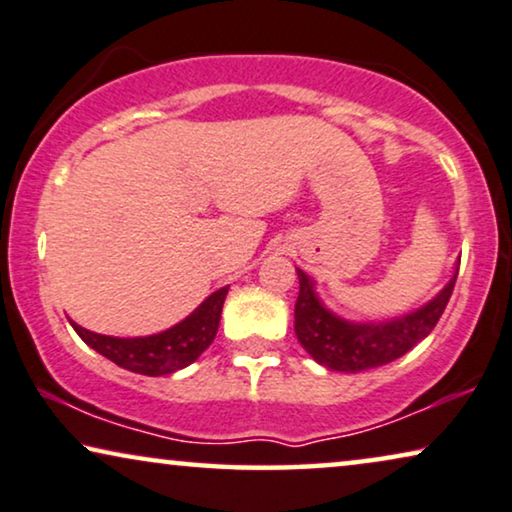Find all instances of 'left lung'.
I'll return each instance as SVG.
<instances>
[{"instance_id": "1", "label": "left lung", "mask_w": 512, "mask_h": 512, "mask_svg": "<svg viewBox=\"0 0 512 512\" xmlns=\"http://www.w3.org/2000/svg\"><path fill=\"white\" fill-rule=\"evenodd\" d=\"M456 274H459V260L454 264L452 278L442 285L438 295L421 304L419 309L384 320H349L327 309L316 290V281L297 269V342L318 365L335 372L356 374L393 363L431 335L452 297Z\"/></svg>"}]
</instances>
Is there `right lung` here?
I'll return each instance as SVG.
<instances>
[{
  "mask_svg": "<svg viewBox=\"0 0 512 512\" xmlns=\"http://www.w3.org/2000/svg\"><path fill=\"white\" fill-rule=\"evenodd\" d=\"M229 285L208 295L185 320L147 337H109L86 330L70 320L77 335L112 363L128 372L163 377L192 365L213 344Z\"/></svg>",
  "mask_w": 512,
  "mask_h": 512,
  "instance_id": "add662e5",
  "label": "right lung"
}]
</instances>
